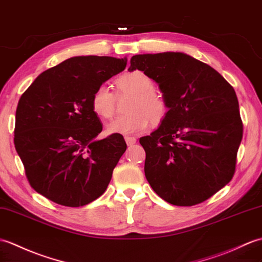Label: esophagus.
<instances>
[{"instance_id": "esophagus-1", "label": "esophagus", "mask_w": 262, "mask_h": 262, "mask_svg": "<svg viewBox=\"0 0 262 262\" xmlns=\"http://www.w3.org/2000/svg\"><path fill=\"white\" fill-rule=\"evenodd\" d=\"M125 141L127 146H133L134 144H136V138L134 137H125Z\"/></svg>"}]
</instances>
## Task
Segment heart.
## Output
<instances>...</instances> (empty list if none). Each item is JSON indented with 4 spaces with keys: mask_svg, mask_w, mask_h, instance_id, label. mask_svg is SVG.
Segmentation results:
<instances>
[{
    "mask_svg": "<svg viewBox=\"0 0 262 262\" xmlns=\"http://www.w3.org/2000/svg\"><path fill=\"white\" fill-rule=\"evenodd\" d=\"M118 93L134 96L128 113L125 117H118L106 125L108 135L134 136L144 133L149 125L150 118L154 123L166 116L167 102L164 96L155 90V83L149 76L141 70H134L121 75L116 80ZM90 106L99 118L112 117L115 108V95L105 84L97 87L91 95Z\"/></svg>",
    "mask_w": 262,
    "mask_h": 262,
    "instance_id": "obj_1",
    "label": "heart"
}]
</instances>
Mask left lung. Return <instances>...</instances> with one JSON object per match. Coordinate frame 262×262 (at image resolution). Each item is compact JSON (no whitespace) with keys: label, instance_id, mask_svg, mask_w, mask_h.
<instances>
[{"label":"left lung","instance_id":"left-lung-1","mask_svg":"<svg viewBox=\"0 0 262 262\" xmlns=\"http://www.w3.org/2000/svg\"><path fill=\"white\" fill-rule=\"evenodd\" d=\"M136 69L159 84L168 108L159 128L139 139L146 179L173 205L203 202L235 171L243 125L233 87L183 52L136 54L128 70Z\"/></svg>","mask_w":262,"mask_h":262}]
</instances>
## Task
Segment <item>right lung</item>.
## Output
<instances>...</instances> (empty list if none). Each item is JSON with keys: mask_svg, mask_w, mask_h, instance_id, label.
Returning a JSON list of instances; mask_svg holds the SVG:
<instances>
[{"mask_svg": "<svg viewBox=\"0 0 262 262\" xmlns=\"http://www.w3.org/2000/svg\"><path fill=\"white\" fill-rule=\"evenodd\" d=\"M127 59L80 56L42 72L17 103L14 145L30 185L60 205H86L106 191L127 145L97 139L102 125L94 90L126 68Z\"/></svg>", "mask_w": 262, "mask_h": 262, "instance_id": "obj_1", "label": "right lung"}]
</instances>
